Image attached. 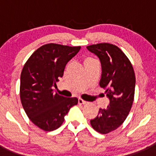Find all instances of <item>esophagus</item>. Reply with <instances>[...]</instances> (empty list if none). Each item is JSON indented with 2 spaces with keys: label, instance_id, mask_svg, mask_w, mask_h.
I'll return each instance as SVG.
<instances>
[{
  "label": "esophagus",
  "instance_id": "obj_1",
  "mask_svg": "<svg viewBox=\"0 0 156 156\" xmlns=\"http://www.w3.org/2000/svg\"><path fill=\"white\" fill-rule=\"evenodd\" d=\"M78 104H83V105H84V104H87V102L84 101V100H81V99H78Z\"/></svg>",
  "mask_w": 156,
  "mask_h": 156
}]
</instances>
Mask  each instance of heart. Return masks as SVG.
<instances>
[{
	"instance_id": "1",
	"label": "heart",
	"mask_w": 156,
	"mask_h": 156,
	"mask_svg": "<svg viewBox=\"0 0 156 156\" xmlns=\"http://www.w3.org/2000/svg\"><path fill=\"white\" fill-rule=\"evenodd\" d=\"M92 60H94V59H91V58H88V59H86L85 62H88V61H92Z\"/></svg>"
}]
</instances>
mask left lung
<instances>
[{
	"label": "left lung",
	"mask_w": 156,
	"mask_h": 156,
	"mask_svg": "<svg viewBox=\"0 0 156 156\" xmlns=\"http://www.w3.org/2000/svg\"><path fill=\"white\" fill-rule=\"evenodd\" d=\"M87 49L100 59V86L106 90L109 100L107 108H100L90 125L97 132L106 134L120 127L128 115L134 97V71L126 55L115 45L102 43L90 45Z\"/></svg>",
	"instance_id": "8db88e82"
}]
</instances>
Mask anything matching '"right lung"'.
I'll use <instances>...</instances> for the list:
<instances>
[{
	"label": "right lung",
	"mask_w": 156,
	"mask_h": 156,
	"mask_svg": "<svg viewBox=\"0 0 156 156\" xmlns=\"http://www.w3.org/2000/svg\"><path fill=\"white\" fill-rule=\"evenodd\" d=\"M81 47L48 44L32 53L20 76V99L30 120L45 131L62 125L69 109L78 104L76 97L66 98L54 94L59 78L68 62Z\"/></svg>",
	"instance_id": "1"
}]
</instances>
